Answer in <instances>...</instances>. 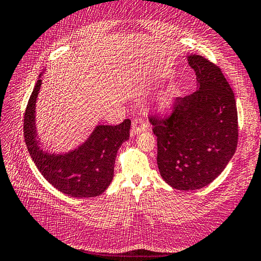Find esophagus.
Returning a JSON list of instances; mask_svg holds the SVG:
<instances>
[{
    "instance_id": "34e87169",
    "label": "esophagus",
    "mask_w": 261,
    "mask_h": 261,
    "mask_svg": "<svg viewBox=\"0 0 261 261\" xmlns=\"http://www.w3.org/2000/svg\"><path fill=\"white\" fill-rule=\"evenodd\" d=\"M147 129V122L142 118H136L132 120V127H131V135L137 136L140 135Z\"/></svg>"
}]
</instances>
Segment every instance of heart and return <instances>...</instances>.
I'll list each match as a JSON object with an SVG mask.
<instances>
[{
  "label": "heart",
  "instance_id": "obj_1",
  "mask_svg": "<svg viewBox=\"0 0 261 261\" xmlns=\"http://www.w3.org/2000/svg\"><path fill=\"white\" fill-rule=\"evenodd\" d=\"M167 105H168V101L166 98H164L163 101H162V107L165 108V107H167Z\"/></svg>",
  "mask_w": 261,
  "mask_h": 261
}]
</instances>
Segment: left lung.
<instances>
[{
    "label": "left lung",
    "mask_w": 261,
    "mask_h": 261,
    "mask_svg": "<svg viewBox=\"0 0 261 261\" xmlns=\"http://www.w3.org/2000/svg\"><path fill=\"white\" fill-rule=\"evenodd\" d=\"M198 90L176 98L167 120L150 118L157 136L160 176L173 188L195 191L212 182L233 157L238 145V113L222 71L198 55H188Z\"/></svg>",
    "instance_id": "left-lung-1"
}]
</instances>
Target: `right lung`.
<instances>
[{
  "mask_svg": "<svg viewBox=\"0 0 261 261\" xmlns=\"http://www.w3.org/2000/svg\"><path fill=\"white\" fill-rule=\"evenodd\" d=\"M45 73L43 70L39 76L24 113V140L32 162L49 184L67 196L101 195L112 182L116 153L129 139L131 121L126 119L119 125L98 124L84 142L71 150H45L36 124L37 99Z\"/></svg>",
  "mask_w": 261,
  "mask_h": 261,
  "instance_id": "obj_1",
  "label": "right lung"
}]
</instances>
